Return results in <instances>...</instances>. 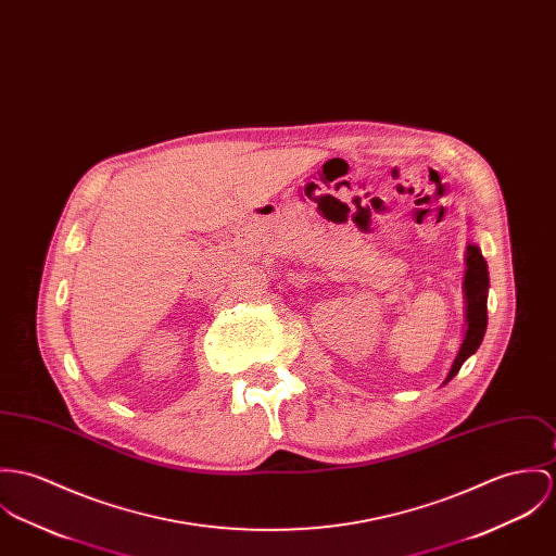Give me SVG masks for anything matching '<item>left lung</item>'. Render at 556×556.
<instances>
[{"instance_id":"obj_1","label":"left lung","mask_w":556,"mask_h":556,"mask_svg":"<svg viewBox=\"0 0 556 556\" xmlns=\"http://www.w3.org/2000/svg\"><path fill=\"white\" fill-rule=\"evenodd\" d=\"M486 291H489V267L478 247H467V274H465V298H467V331L456 354L455 365L446 378L453 380L460 365L478 351L486 331Z\"/></svg>"}]
</instances>
